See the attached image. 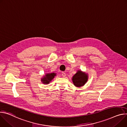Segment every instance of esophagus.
I'll use <instances>...</instances> for the list:
<instances>
[{
	"mask_svg": "<svg viewBox=\"0 0 127 127\" xmlns=\"http://www.w3.org/2000/svg\"><path fill=\"white\" fill-rule=\"evenodd\" d=\"M62 76L63 77H65V76H66V73H65V72H63L62 73Z\"/></svg>",
	"mask_w": 127,
	"mask_h": 127,
	"instance_id": "1",
	"label": "esophagus"
}]
</instances>
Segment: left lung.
<instances>
[{"label": "left lung", "instance_id": "1", "mask_svg": "<svg viewBox=\"0 0 127 127\" xmlns=\"http://www.w3.org/2000/svg\"><path fill=\"white\" fill-rule=\"evenodd\" d=\"M88 80L87 74L78 71L72 77V82L76 87H81L84 86Z\"/></svg>", "mask_w": 127, "mask_h": 127}]
</instances>
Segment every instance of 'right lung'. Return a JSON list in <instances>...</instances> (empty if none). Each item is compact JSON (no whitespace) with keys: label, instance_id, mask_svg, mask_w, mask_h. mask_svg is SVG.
Here are the masks:
<instances>
[{"label":"right lung","instance_id":"obj_1","mask_svg":"<svg viewBox=\"0 0 127 127\" xmlns=\"http://www.w3.org/2000/svg\"><path fill=\"white\" fill-rule=\"evenodd\" d=\"M55 75H56V74L55 73L47 74L44 77V78H43V79H41V81L44 84H48L51 81V80L53 79V78H54Z\"/></svg>","mask_w":127,"mask_h":127}]
</instances>
